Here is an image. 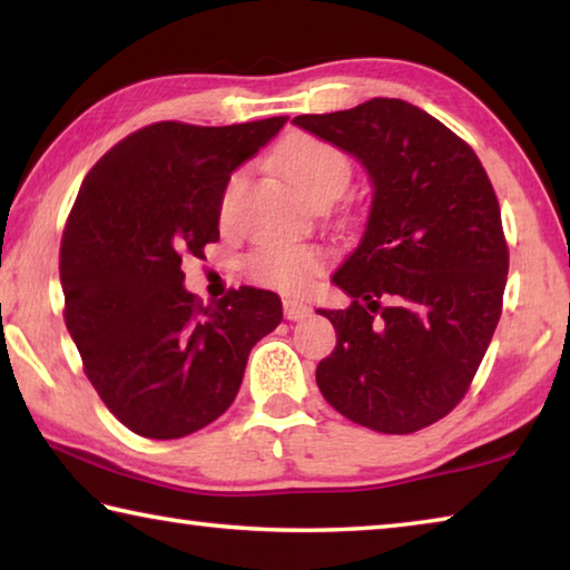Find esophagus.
Wrapping results in <instances>:
<instances>
[{"instance_id":"obj_1","label":"esophagus","mask_w":570,"mask_h":570,"mask_svg":"<svg viewBox=\"0 0 570 570\" xmlns=\"http://www.w3.org/2000/svg\"><path fill=\"white\" fill-rule=\"evenodd\" d=\"M312 314V306H306L304 302H296V298H286L284 302V316L288 322H302Z\"/></svg>"}]
</instances>
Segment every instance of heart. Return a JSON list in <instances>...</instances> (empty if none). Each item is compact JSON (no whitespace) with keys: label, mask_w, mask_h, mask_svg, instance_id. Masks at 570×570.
<instances>
[{"label":"heart","mask_w":570,"mask_h":570,"mask_svg":"<svg viewBox=\"0 0 570 570\" xmlns=\"http://www.w3.org/2000/svg\"><path fill=\"white\" fill-rule=\"evenodd\" d=\"M282 170L288 183L306 196L316 200L322 196H340L352 178V163L346 153L332 146L330 140L316 135H294L282 148ZM244 173H234L220 193V218H226L234 208ZM324 264V254L316 246L292 244V240H268L258 246L246 258V274L256 284L276 288L282 294L304 292L312 276Z\"/></svg>","instance_id":"1"}]
</instances>
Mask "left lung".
Segmentation results:
<instances>
[{
	"mask_svg": "<svg viewBox=\"0 0 570 570\" xmlns=\"http://www.w3.org/2000/svg\"><path fill=\"white\" fill-rule=\"evenodd\" d=\"M294 122L360 160L374 188L360 246L332 278L352 304L320 308L336 346L316 384L346 420L410 435L465 397L503 312L493 183L465 140L397 98Z\"/></svg>",
	"mask_w": 570,
	"mask_h": 570,
	"instance_id": "left-lung-1",
	"label": "left lung"
}]
</instances>
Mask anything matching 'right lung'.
I'll use <instances>...</instances> for the list:
<instances>
[{
  "mask_svg": "<svg viewBox=\"0 0 570 570\" xmlns=\"http://www.w3.org/2000/svg\"><path fill=\"white\" fill-rule=\"evenodd\" d=\"M286 120L153 122L82 180L60 246L65 324L95 392L135 435L176 440L218 420L248 352L282 322V298L264 288L204 306L180 264L216 244L230 173Z\"/></svg>",
  "mask_w": 570,
  "mask_h": 570,
  "instance_id": "right-lung-1",
  "label": "right lung"
}]
</instances>
